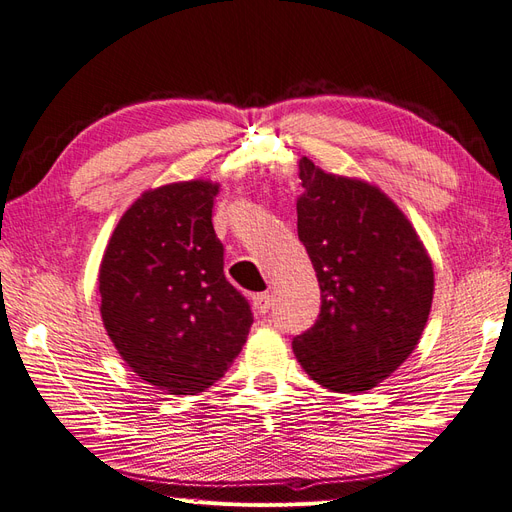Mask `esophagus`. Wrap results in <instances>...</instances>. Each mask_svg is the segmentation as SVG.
<instances>
[{"label": "esophagus", "instance_id": "34e87169", "mask_svg": "<svg viewBox=\"0 0 512 512\" xmlns=\"http://www.w3.org/2000/svg\"><path fill=\"white\" fill-rule=\"evenodd\" d=\"M252 305H254V309H256V314L265 316V314L269 312V309H271V305H273L271 294H269V292H260V294H254Z\"/></svg>", "mask_w": 512, "mask_h": 512}]
</instances>
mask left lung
Listing matches in <instances>:
<instances>
[{
  "mask_svg": "<svg viewBox=\"0 0 512 512\" xmlns=\"http://www.w3.org/2000/svg\"><path fill=\"white\" fill-rule=\"evenodd\" d=\"M297 230L320 284V314L292 339L307 376L335 393L378 386L429 318L433 265L414 226L380 188L299 160Z\"/></svg>",
  "mask_w": 512,
  "mask_h": 512,
  "instance_id": "8db88e82",
  "label": "left lung"
}]
</instances>
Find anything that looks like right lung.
Wrapping results in <instances>:
<instances>
[{"label":"right lung","instance_id":"add662e5","mask_svg":"<svg viewBox=\"0 0 512 512\" xmlns=\"http://www.w3.org/2000/svg\"><path fill=\"white\" fill-rule=\"evenodd\" d=\"M211 181L145 192L121 215L100 265V314L134 374L170 395H196L241 352L252 309L224 275Z\"/></svg>","mask_w":512,"mask_h":512}]
</instances>
